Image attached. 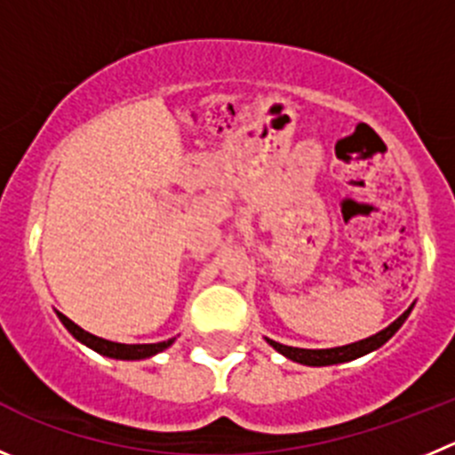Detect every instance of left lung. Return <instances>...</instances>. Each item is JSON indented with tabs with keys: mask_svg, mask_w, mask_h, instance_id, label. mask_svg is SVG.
<instances>
[{
	"mask_svg": "<svg viewBox=\"0 0 455 455\" xmlns=\"http://www.w3.org/2000/svg\"><path fill=\"white\" fill-rule=\"evenodd\" d=\"M411 308L406 310L404 315L395 319L388 328L379 331L378 335L369 337V339H362V341H355V344L348 346H337V348H323V350H310V348H295V346H283L279 341H270L272 348L279 350L281 355H285L288 360L292 362H299V364H308V366H328V364H339V362H350L355 357H362V355L371 353V350L379 348L382 344H387L393 335L397 332V328L404 323V319L409 317Z\"/></svg>",
	"mask_w": 455,
	"mask_h": 455,
	"instance_id": "8db88e82",
	"label": "left lung"
}]
</instances>
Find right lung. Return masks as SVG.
I'll return each instance as SVG.
<instances>
[{"label":"right lung","mask_w":455,"mask_h":455,"mask_svg":"<svg viewBox=\"0 0 455 455\" xmlns=\"http://www.w3.org/2000/svg\"><path fill=\"white\" fill-rule=\"evenodd\" d=\"M58 317L77 341H82V344H86L89 348H93L95 353L107 355V357H116V360H145V357H151V355L165 350L167 346L174 341V339H167V341H158V344H118V341L102 339V337H95L91 335V332L82 331L77 323H73L71 319L64 317L62 313H58Z\"/></svg>","instance_id":"add662e5"}]
</instances>
